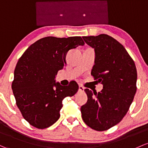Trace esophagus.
Instances as JSON below:
<instances>
[{
	"mask_svg": "<svg viewBox=\"0 0 148 148\" xmlns=\"http://www.w3.org/2000/svg\"><path fill=\"white\" fill-rule=\"evenodd\" d=\"M84 86H82V85H79V91H80V92H84Z\"/></svg>",
	"mask_w": 148,
	"mask_h": 148,
	"instance_id": "esophagus-1",
	"label": "esophagus"
}]
</instances>
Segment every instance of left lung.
<instances>
[{
  "label": "left lung",
  "mask_w": 148,
  "mask_h": 148,
  "mask_svg": "<svg viewBox=\"0 0 148 148\" xmlns=\"http://www.w3.org/2000/svg\"><path fill=\"white\" fill-rule=\"evenodd\" d=\"M83 39L94 49L91 74L103 89L99 93L84 89L88 101L81 107L82 117L88 126L103 131L119 123L128 111L137 90L136 66L125 47L109 35Z\"/></svg>",
  "instance_id": "1"
}]
</instances>
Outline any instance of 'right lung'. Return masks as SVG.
<instances>
[{
	"mask_svg": "<svg viewBox=\"0 0 148 148\" xmlns=\"http://www.w3.org/2000/svg\"><path fill=\"white\" fill-rule=\"evenodd\" d=\"M84 45L81 37H46L31 45L19 59L12 90L17 106L32 126L44 129L53 125L60 119L63 99L77 92L76 82L63 86L55 78L66 65L68 51Z\"/></svg>",
	"mask_w": 148,
	"mask_h": 148,
	"instance_id": "add662e5",
	"label": "right lung"
}]
</instances>
